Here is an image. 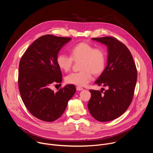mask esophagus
Instances as JSON below:
<instances>
[{
  "label": "esophagus",
  "instance_id": "1",
  "mask_svg": "<svg viewBox=\"0 0 153 153\" xmlns=\"http://www.w3.org/2000/svg\"><path fill=\"white\" fill-rule=\"evenodd\" d=\"M76 90L77 91H81V90H83V88H82V87H80V86H76Z\"/></svg>",
  "mask_w": 153,
  "mask_h": 153
}]
</instances>
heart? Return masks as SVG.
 <instances>
[{
	"instance_id": "1",
	"label": "heart",
	"mask_w": 153,
	"mask_h": 153,
	"mask_svg": "<svg viewBox=\"0 0 153 153\" xmlns=\"http://www.w3.org/2000/svg\"><path fill=\"white\" fill-rule=\"evenodd\" d=\"M71 56L60 53L57 56L56 62L60 70L65 72L69 71L73 60H81L80 71L71 73L65 77V81L70 84L77 86H85L93 79L94 75L101 74L106 65V56L103 48H94L93 45L86 42H80L70 50Z\"/></svg>"
}]
</instances>
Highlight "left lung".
<instances>
[{"label":"left lung","mask_w":153,"mask_h":153,"mask_svg":"<svg viewBox=\"0 0 153 153\" xmlns=\"http://www.w3.org/2000/svg\"><path fill=\"white\" fill-rule=\"evenodd\" d=\"M92 39L108 47L107 66L95 83L107 86L108 89L104 93L90 90L91 97L88 108L95 119L108 122L123 114L131 103L137 82V68L128 48L115 37Z\"/></svg>","instance_id":"left-lung-1"}]
</instances>
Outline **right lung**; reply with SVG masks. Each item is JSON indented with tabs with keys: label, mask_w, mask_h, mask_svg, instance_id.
Returning a JSON list of instances; mask_svg holds the SVG:
<instances>
[{
	"label": "right lung",
	"mask_w": 153,
	"mask_h": 153,
	"mask_svg": "<svg viewBox=\"0 0 153 153\" xmlns=\"http://www.w3.org/2000/svg\"><path fill=\"white\" fill-rule=\"evenodd\" d=\"M71 39L51 34L42 36L27 48L20 60L18 86L22 99L30 113L43 121L59 119L76 91L72 84L56 93L50 88L52 83L62 82L56 59L61 48Z\"/></svg>",
	"instance_id": "add662e5"
}]
</instances>
